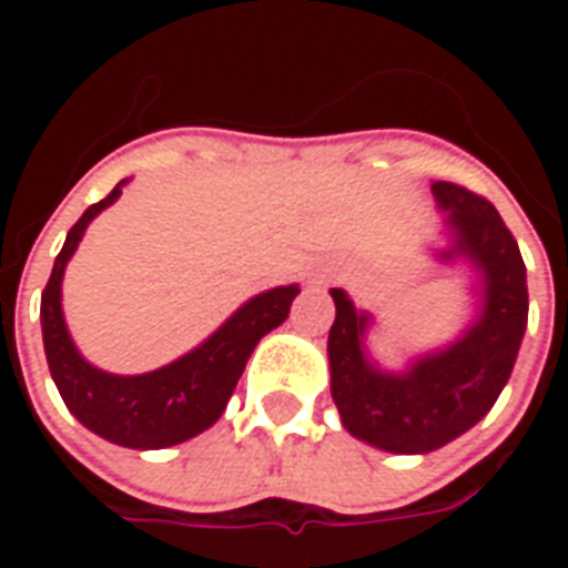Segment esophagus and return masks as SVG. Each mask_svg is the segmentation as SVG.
<instances>
[{
	"label": "esophagus",
	"instance_id": "1",
	"mask_svg": "<svg viewBox=\"0 0 568 568\" xmlns=\"http://www.w3.org/2000/svg\"><path fill=\"white\" fill-rule=\"evenodd\" d=\"M332 283V273H316V285Z\"/></svg>",
	"mask_w": 568,
	"mask_h": 568
}]
</instances>
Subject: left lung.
Returning a JSON list of instances; mask_svg holds the SVG:
<instances>
[{
    "instance_id": "8db88e82",
    "label": "left lung",
    "mask_w": 568,
    "mask_h": 568,
    "mask_svg": "<svg viewBox=\"0 0 568 568\" xmlns=\"http://www.w3.org/2000/svg\"><path fill=\"white\" fill-rule=\"evenodd\" d=\"M440 264L468 267L475 316L456 341L386 368L371 353L374 313L332 288L334 325L328 332L332 398L353 438L386 453H432L487 417L511 377L529 316L526 264L511 231L493 203L453 182H432Z\"/></svg>"
}]
</instances>
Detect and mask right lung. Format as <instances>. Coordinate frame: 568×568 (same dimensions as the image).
Listing matches in <instances>:
<instances>
[{"label":"right lung","mask_w":568,"mask_h":568,"mask_svg":"<svg viewBox=\"0 0 568 568\" xmlns=\"http://www.w3.org/2000/svg\"><path fill=\"white\" fill-rule=\"evenodd\" d=\"M128 182L130 179H121L109 197L88 206L67 234V243L60 248L51 280L42 292V341L60 398L81 426L118 447L163 450L206 432L222 417L252 349L264 334H271L288 320V310L301 295V285H276L248 297L203 344L187 349L185 356L173 358L163 368L145 374H112L97 368L81 356L69 334L63 316V273L88 224L121 197V187Z\"/></svg>","instance_id":"1"}]
</instances>
